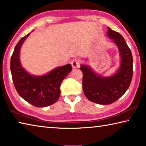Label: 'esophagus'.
<instances>
[{
  "label": "esophagus",
  "instance_id": "1",
  "mask_svg": "<svg viewBox=\"0 0 146 146\" xmlns=\"http://www.w3.org/2000/svg\"><path fill=\"white\" fill-rule=\"evenodd\" d=\"M80 62L81 60L79 58H74L73 59L72 61H71V66H72V67L74 68H77L80 66Z\"/></svg>",
  "mask_w": 146,
  "mask_h": 146
}]
</instances>
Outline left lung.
<instances>
[{
    "label": "left lung",
    "mask_w": 146,
    "mask_h": 146,
    "mask_svg": "<svg viewBox=\"0 0 146 146\" xmlns=\"http://www.w3.org/2000/svg\"><path fill=\"white\" fill-rule=\"evenodd\" d=\"M108 37L113 39L119 49L120 66L114 75L104 77L98 75L88 66L81 65L82 86L89 100L107 105L119 99L129 88L133 76V56L125 39L118 32L108 28Z\"/></svg>",
    "instance_id": "obj_1"
}]
</instances>
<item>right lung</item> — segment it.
<instances>
[{
  "label": "right lung",
  "mask_w": 146,
  "mask_h": 146,
  "mask_svg": "<svg viewBox=\"0 0 146 146\" xmlns=\"http://www.w3.org/2000/svg\"><path fill=\"white\" fill-rule=\"evenodd\" d=\"M28 33L17 44L12 54L10 69L12 79L19 95L31 105L43 108L55 103L60 95V84L72 70L70 64L55 68L47 75L33 76L22 67L19 59L20 49Z\"/></svg>",
  "instance_id": "obj_1"
}]
</instances>
